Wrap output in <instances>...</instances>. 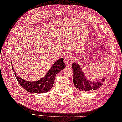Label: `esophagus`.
Instances as JSON below:
<instances>
[{"instance_id": "1", "label": "esophagus", "mask_w": 122, "mask_h": 122, "mask_svg": "<svg viewBox=\"0 0 122 122\" xmlns=\"http://www.w3.org/2000/svg\"><path fill=\"white\" fill-rule=\"evenodd\" d=\"M73 61V57L71 55H67L64 59V62L67 66H70Z\"/></svg>"}]
</instances>
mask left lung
Returning a JSON list of instances; mask_svg holds the SVG:
<instances>
[{"instance_id":"left-lung-1","label":"left lung","mask_w":122,"mask_h":122,"mask_svg":"<svg viewBox=\"0 0 122 122\" xmlns=\"http://www.w3.org/2000/svg\"><path fill=\"white\" fill-rule=\"evenodd\" d=\"M72 67L73 71L74 85L79 91L87 92L93 90H97L105 81L106 76L102 78L101 80L99 79L95 81L87 79L83 72L82 67L78 63H73Z\"/></svg>"}]
</instances>
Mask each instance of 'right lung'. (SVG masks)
<instances>
[{"label": "right lung", "mask_w": 122, "mask_h": 122, "mask_svg": "<svg viewBox=\"0 0 122 122\" xmlns=\"http://www.w3.org/2000/svg\"><path fill=\"white\" fill-rule=\"evenodd\" d=\"M63 61V58L57 60L46 76L39 80L33 81H26L19 76L15 71L12 63H11L15 76L22 87L29 93L40 94L48 92L52 88L56 75L65 68V63Z\"/></svg>", "instance_id": "right-lung-1"}]
</instances>
